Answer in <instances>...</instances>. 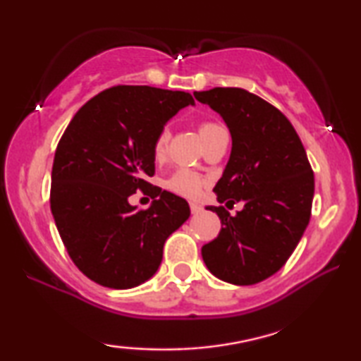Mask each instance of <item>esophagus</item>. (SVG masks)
Returning a JSON list of instances; mask_svg holds the SVG:
<instances>
[{
	"label": "esophagus",
	"instance_id": "obj_1",
	"mask_svg": "<svg viewBox=\"0 0 361 361\" xmlns=\"http://www.w3.org/2000/svg\"><path fill=\"white\" fill-rule=\"evenodd\" d=\"M202 210V207L199 204H195V202H190V212L192 214H199Z\"/></svg>",
	"mask_w": 361,
	"mask_h": 361
}]
</instances>
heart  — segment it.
<instances>
[{"mask_svg": "<svg viewBox=\"0 0 361 361\" xmlns=\"http://www.w3.org/2000/svg\"><path fill=\"white\" fill-rule=\"evenodd\" d=\"M219 131H224V128L216 125L214 121H204L199 125V135L202 137V141L209 140L210 136L216 135ZM169 140H171L169 128H162V130L156 135L154 142H152V156H154V159L157 161L164 159L167 147H169ZM164 185L167 190L174 192L177 195L187 197V199H195V197L200 195L202 189H204L205 180L204 177L195 174V172L187 171V169H179L176 171L174 174L167 177Z\"/></svg>", "mask_w": 361, "mask_h": 361, "instance_id": "b5f03b06", "label": "heart"}]
</instances>
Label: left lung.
Instances as JSON below:
<instances>
[{
  "mask_svg": "<svg viewBox=\"0 0 361 361\" xmlns=\"http://www.w3.org/2000/svg\"><path fill=\"white\" fill-rule=\"evenodd\" d=\"M220 113L231 133V154L214 192L226 207L243 202L231 216L209 207L221 221L202 258L216 278L236 286L268 279L283 268L307 228L314 172L290 121L255 93L235 87L195 92Z\"/></svg>",
  "mask_w": 361,
  "mask_h": 361,
  "instance_id": "obj_1",
  "label": "left lung"
}]
</instances>
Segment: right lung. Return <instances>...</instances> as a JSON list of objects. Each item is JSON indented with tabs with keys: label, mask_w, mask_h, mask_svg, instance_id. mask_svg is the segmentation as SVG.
<instances>
[{
	"label": "right lung",
	"mask_w": 361,
	"mask_h": 361,
	"mask_svg": "<svg viewBox=\"0 0 361 361\" xmlns=\"http://www.w3.org/2000/svg\"><path fill=\"white\" fill-rule=\"evenodd\" d=\"M187 105V92L116 85L90 98L63 131L51 210L73 264L97 284L130 289L149 279L167 236L190 216L184 199L147 182L156 135ZM136 190L155 199L149 209L129 205Z\"/></svg>",
	"instance_id": "right-lung-1"
}]
</instances>
